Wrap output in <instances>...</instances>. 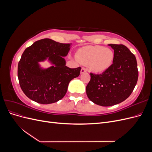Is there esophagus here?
<instances>
[{
	"instance_id": "esophagus-1",
	"label": "esophagus",
	"mask_w": 152,
	"mask_h": 152,
	"mask_svg": "<svg viewBox=\"0 0 152 152\" xmlns=\"http://www.w3.org/2000/svg\"><path fill=\"white\" fill-rule=\"evenodd\" d=\"M86 72H87V70H86V69L85 68H82L81 69V70H80V73H86Z\"/></svg>"
}]
</instances>
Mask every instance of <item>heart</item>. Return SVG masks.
I'll return each instance as SVG.
<instances>
[{
  "label": "heart",
  "instance_id": "obj_1",
  "mask_svg": "<svg viewBox=\"0 0 152 152\" xmlns=\"http://www.w3.org/2000/svg\"><path fill=\"white\" fill-rule=\"evenodd\" d=\"M76 57L80 63L88 65L92 72L101 73L112 65L114 53L112 49L100 45L86 46L77 50Z\"/></svg>",
  "mask_w": 152,
  "mask_h": 152
}]
</instances>
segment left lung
Listing matches in <instances>:
<instances>
[{
    "label": "left lung",
    "instance_id": "1",
    "mask_svg": "<svg viewBox=\"0 0 152 152\" xmlns=\"http://www.w3.org/2000/svg\"><path fill=\"white\" fill-rule=\"evenodd\" d=\"M114 50L113 64L102 74L91 73L86 94L94 103L110 107L120 103L131 95L138 79L136 57L126 46L108 44Z\"/></svg>",
    "mask_w": 152,
    "mask_h": 152
}]
</instances>
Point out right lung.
Wrapping results in <instances>:
<instances>
[{
	"instance_id": "1",
	"label": "right lung",
	"mask_w": 152,
	"mask_h": 152,
	"mask_svg": "<svg viewBox=\"0 0 152 152\" xmlns=\"http://www.w3.org/2000/svg\"><path fill=\"white\" fill-rule=\"evenodd\" d=\"M72 43L62 44L50 39L36 41L23 53L18 66V77L25 94L40 104H50L66 94L70 82L80 73V67L66 66L64 57ZM48 60L52 66L44 69L39 63Z\"/></svg>"
}]
</instances>
